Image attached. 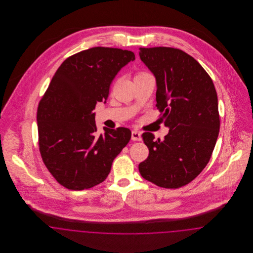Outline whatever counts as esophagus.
I'll return each mask as SVG.
<instances>
[{"label": "esophagus", "instance_id": "obj_1", "mask_svg": "<svg viewBox=\"0 0 253 253\" xmlns=\"http://www.w3.org/2000/svg\"><path fill=\"white\" fill-rule=\"evenodd\" d=\"M142 139L141 137V133L135 130H133L132 132V140L133 141H140Z\"/></svg>", "mask_w": 253, "mask_h": 253}]
</instances>
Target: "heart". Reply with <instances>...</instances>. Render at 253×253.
Wrapping results in <instances>:
<instances>
[{
	"label": "heart",
	"instance_id": "b5f03b06",
	"mask_svg": "<svg viewBox=\"0 0 253 253\" xmlns=\"http://www.w3.org/2000/svg\"><path fill=\"white\" fill-rule=\"evenodd\" d=\"M143 74H146V73H140V74H137L136 76H140V75H143Z\"/></svg>",
	"mask_w": 253,
	"mask_h": 253
}]
</instances>
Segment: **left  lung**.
<instances>
[{
  "label": "left lung",
  "instance_id": "1",
  "mask_svg": "<svg viewBox=\"0 0 253 253\" xmlns=\"http://www.w3.org/2000/svg\"><path fill=\"white\" fill-rule=\"evenodd\" d=\"M140 60L157 81V106L169 128L163 140L142 134L149 157L141 176L158 187L177 189L207 166L216 143L220 120L214 84L199 62L171 47L139 49Z\"/></svg>",
  "mask_w": 253,
  "mask_h": 253
}]
</instances>
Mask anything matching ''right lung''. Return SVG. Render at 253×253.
<instances>
[{
	"mask_svg": "<svg viewBox=\"0 0 253 253\" xmlns=\"http://www.w3.org/2000/svg\"><path fill=\"white\" fill-rule=\"evenodd\" d=\"M134 60L132 51L93 47L64 60L37 112L41 156L63 187L82 191L103 182L112 163L128 144V128L96 132V102H106L110 84Z\"/></svg>",
	"mask_w": 253,
	"mask_h": 253,
	"instance_id": "add662e5",
	"label": "right lung"
}]
</instances>
